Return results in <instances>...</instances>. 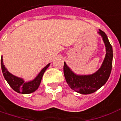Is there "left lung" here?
<instances>
[{"instance_id":"1","label":"left lung","mask_w":121,"mask_h":121,"mask_svg":"<svg viewBox=\"0 0 121 121\" xmlns=\"http://www.w3.org/2000/svg\"><path fill=\"white\" fill-rule=\"evenodd\" d=\"M98 34L103 38L106 47V55L100 69L90 75H77L64 64V74L66 81L72 90L81 94H92L102 87L109 77L113 62V49L107 35L99 30Z\"/></svg>"}]
</instances>
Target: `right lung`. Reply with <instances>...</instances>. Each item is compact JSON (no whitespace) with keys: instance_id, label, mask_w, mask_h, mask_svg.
I'll use <instances>...</instances> for the list:
<instances>
[{"instance_id":"right-lung-1","label":"right lung","mask_w":121,"mask_h":121,"mask_svg":"<svg viewBox=\"0 0 121 121\" xmlns=\"http://www.w3.org/2000/svg\"><path fill=\"white\" fill-rule=\"evenodd\" d=\"M49 65L50 63H49L46 66H45L34 80L26 82H24L22 78H18L14 75L12 74L11 73H10L8 71L7 69L5 68V66L4 65L2 56L1 58L2 71L3 76L4 77L5 80L7 81L8 84L10 85V86L14 90L20 94H30L36 90L39 86L44 72H45L49 66Z\"/></svg>"}]
</instances>
